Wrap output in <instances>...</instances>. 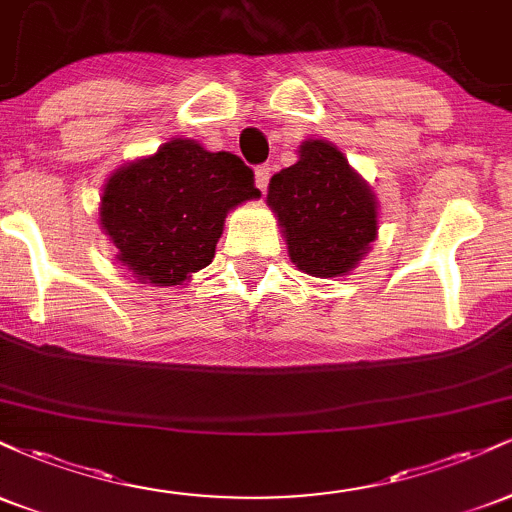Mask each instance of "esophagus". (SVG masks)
<instances>
[{
    "instance_id": "34e87169",
    "label": "esophagus",
    "mask_w": 512,
    "mask_h": 512,
    "mask_svg": "<svg viewBox=\"0 0 512 512\" xmlns=\"http://www.w3.org/2000/svg\"><path fill=\"white\" fill-rule=\"evenodd\" d=\"M269 178H272V168H269V166H257L255 168V185L260 187L262 192H267Z\"/></svg>"
}]
</instances>
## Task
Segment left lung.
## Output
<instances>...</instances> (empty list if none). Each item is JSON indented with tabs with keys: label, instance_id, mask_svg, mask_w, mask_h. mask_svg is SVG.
Wrapping results in <instances>:
<instances>
[{
	"label": "left lung",
	"instance_id": "obj_1",
	"mask_svg": "<svg viewBox=\"0 0 512 512\" xmlns=\"http://www.w3.org/2000/svg\"><path fill=\"white\" fill-rule=\"evenodd\" d=\"M269 207L284 228L291 260L313 276L354 269L378 236L373 192L332 144L315 139L269 182Z\"/></svg>",
	"mask_w": 512,
	"mask_h": 512
}]
</instances>
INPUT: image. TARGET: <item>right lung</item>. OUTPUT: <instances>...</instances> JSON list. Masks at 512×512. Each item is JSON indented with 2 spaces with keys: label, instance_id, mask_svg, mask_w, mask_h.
I'll return each mask as SVG.
<instances>
[{
  "label": "right lung",
  "instance_id": "obj_1",
  "mask_svg": "<svg viewBox=\"0 0 512 512\" xmlns=\"http://www.w3.org/2000/svg\"><path fill=\"white\" fill-rule=\"evenodd\" d=\"M252 197L255 173L238 156L173 139L108 180L101 223L117 260L149 284L173 286L214 260L228 209Z\"/></svg>",
  "mask_w": 512,
  "mask_h": 512
}]
</instances>
